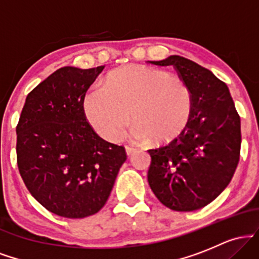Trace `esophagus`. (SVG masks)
Returning <instances> with one entry per match:
<instances>
[{
	"label": "esophagus",
	"instance_id": "1",
	"mask_svg": "<svg viewBox=\"0 0 259 259\" xmlns=\"http://www.w3.org/2000/svg\"><path fill=\"white\" fill-rule=\"evenodd\" d=\"M125 150H126L127 156H132V154H134V153L136 152V148L135 147H132V146H126Z\"/></svg>",
	"mask_w": 259,
	"mask_h": 259
}]
</instances>
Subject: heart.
Masks as SVG:
<instances>
[{
    "label": "heart",
    "instance_id": "1",
    "mask_svg": "<svg viewBox=\"0 0 259 259\" xmlns=\"http://www.w3.org/2000/svg\"><path fill=\"white\" fill-rule=\"evenodd\" d=\"M192 92L177 74L148 65H127L114 70L86 95V118L101 136L117 141L130 120L132 136L152 145L171 142L189 125Z\"/></svg>",
    "mask_w": 259,
    "mask_h": 259
}]
</instances>
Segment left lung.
Segmentation results:
<instances>
[{
	"mask_svg": "<svg viewBox=\"0 0 259 259\" xmlns=\"http://www.w3.org/2000/svg\"><path fill=\"white\" fill-rule=\"evenodd\" d=\"M151 63L173 65L191 89L194 105L189 125L180 136L148 150V184L169 209H200L233 179L241 148L240 115L228 86L210 70L180 56Z\"/></svg>",
	"mask_w": 259,
	"mask_h": 259,
	"instance_id": "left-lung-1",
	"label": "left lung"
}]
</instances>
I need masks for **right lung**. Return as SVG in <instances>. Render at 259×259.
Returning <instances> with one entry per match:
<instances>
[{"instance_id":"add662e5","label":"right lung","mask_w":259,"mask_h":259,"mask_svg":"<svg viewBox=\"0 0 259 259\" xmlns=\"http://www.w3.org/2000/svg\"><path fill=\"white\" fill-rule=\"evenodd\" d=\"M105 65L63 67L26 96L17 124V164L26 189L59 217L85 218L106 204L125 148L100 138L84 111L85 94Z\"/></svg>"}]
</instances>
